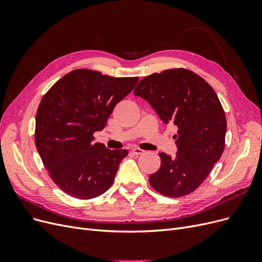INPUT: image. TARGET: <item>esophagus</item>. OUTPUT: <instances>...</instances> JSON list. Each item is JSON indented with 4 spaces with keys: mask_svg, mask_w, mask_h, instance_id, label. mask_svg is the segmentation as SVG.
<instances>
[{
    "mask_svg": "<svg viewBox=\"0 0 262 262\" xmlns=\"http://www.w3.org/2000/svg\"><path fill=\"white\" fill-rule=\"evenodd\" d=\"M144 152H145V150H143L142 148H139V147L132 148V153L136 154V155H141V154H143Z\"/></svg>",
    "mask_w": 262,
    "mask_h": 262,
    "instance_id": "34e87169",
    "label": "esophagus"
}]
</instances>
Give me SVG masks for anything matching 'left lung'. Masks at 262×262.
Listing matches in <instances>:
<instances>
[{
	"instance_id": "1",
	"label": "left lung",
	"mask_w": 262,
	"mask_h": 262,
	"mask_svg": "<svg viewBox=\"0 0 262 262\" xmlns=\"http://www.w3.org/2000/svg\"><path fill=\"white\" fill-rule=\"evenodd\" d=\"M133 94L148 101L164 123L178 128L176 156L160 153L161 167L149 176L150 186L171 198L193 192L225 146L226 117L216 93L192 71L170 69L144 77Z\"/></svg>"
}]
</instances>
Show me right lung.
I'll list each match as a JSON object with an SVG mask.
<instances>
[{
    "label": "right lung",
    "mask_w": 262,
    "mask_h": 262,
    "mask_svg": "<svg viewBox=\"0 0 262 262\" xmlns=\"http://www.w3.org/2000/svg\"><path fill=\"white\" fill-rule=\"evenodd\" d=\"M139 77H113L77 69L46 93L36 115L35 143L49 176L76 199H93L112 187L126 149L95 143L115 106Z\"/></svg>",
    "instance_id": "add662e5"
}]
</instances>
